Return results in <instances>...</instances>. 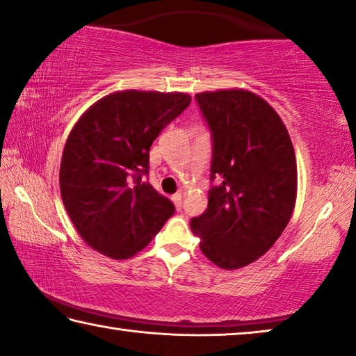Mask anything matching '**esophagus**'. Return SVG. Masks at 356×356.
Wrapping results in <instances>:
<instances>
[{"mask_svg":"<svg viewBox=\"0 0 356 356\" xmlns=\"http://www.w3.org/2000/svg\"><path fill=\"white\" fill-rule=\"evenodd\" d=\"M172 201H174V204H176V207H177V211H180V209H182V193H176L172 196Z\"/></svg>","mask_w":356,"mask_h":356,"instance_id":"esophagus-1","label":"esophagus"}]
</instances>
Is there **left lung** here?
I'll return each mask as SVG.
<instances>
[{"label":"left lung","instance_id":"left-lung-1","mask_svg":"<svg viewBox=\"0 0 356 356\" xmlns=\"http://www.w3.org/2000/svg\"><path fill=\"white\" fill-rule=\"evenodd\" d=\"M195 98L211 129L212 187L207 209L190 227L213 264L244 268L264 255L290 222L295 150L277 112L255 93L217 90Z\"/></svg>","mask_w":356,"mask_h":356}]
</instances>
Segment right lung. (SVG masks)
<instances>
[{
    "label": "right lung",
    "instance_id": "1",
    "mask_svg": "<svg viewBox=\"0 0 356 356\" xmlns=\"http://www.w3.org/2000/svg\"><path fill=\"white\" fill-rule=\"evenodd\" d=\"M190 101L185 93L115 92L71 129L60 191L67 216L92 249L114 259L136 255L176 212L144 177L152 143Z\"/></svg>",
    "mask_w": 356,
    "mask_h": 356
}]
</instances>
